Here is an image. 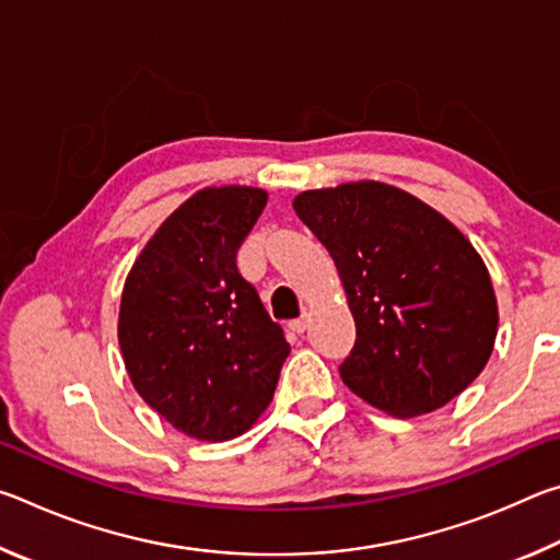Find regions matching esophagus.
<instances>
[{"mask_svg":"<svg viewBox=\"0 0 560 560\" xmlns=\"http://www.w3.org/2000/svg\"><path fill=\"white\" fill-rule=\"evenodd\" d=\"M306 326H308V314H306V311H303L299 318H293L291 324H289V328L293 330V334H303V330H306Z\"/></svg>","mask_w":560,"mask_h":560,"instance_id":"obj_1","label":"esophagus"}]
</instances>
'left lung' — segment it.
Listing matches in <instances>:
<instances>
[{
  "mask_svg": "<svg viewBox=\"0 0 560 560\" xmlns=\"http://www.w3.org/2000/svg\"><path fill=\"white\" fill-rule=\"evenodd\" d=\"M336 261L355 346L340 377L395 417L447 405L494 350L499 311L489 271L457 226L405 189L346 183L293 200Z\"/></svg>",
  "mask_w": 560,
  "mask_h": 560,
  "instance_id": "8db88e82",
  "label": "left lung"
}]
</instances>
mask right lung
I'll return each mask as SVG.
<instances>
[{
	"mask_svg": "<svg viewBox=\"0 0 560 560\" xmlns=\"http://www.w3.org/2000/svg\"><path fill=\"white\" fill-rule=\"evenodd\" d=\"M267 207L257 187H207L160 224L122 287L118 343L138 395L195 440L240 438L267 410L289 343L236 252Z\"/></svg>",
	"mask_w": 560,
	"mask_h": 560,
	"instance_id": "1",
	"label": "right lung"
}]
</instances>
